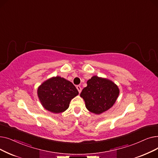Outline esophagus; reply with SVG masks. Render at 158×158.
I'll return each instance as SVG.
<instances>
[{
	"label": "esophagus",
	"mask_w": 158,
	"mask_h": 158,
	"mask_svg": "<svg viewBox=\"0 0 158 158\" xmlns=\"http://www.w3.org/2000/svg\"><path fill=\"white\" fill-rule=\"evenodd\" d=\"M76 88H77V90H78L79 93H81V91H82V88H81V87L80 86L77 85V86H76Z\"/></svg>",
	"instance_id": "esophagus-1"
}]
</instances>
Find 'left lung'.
<instances>
[{"mask_svg": "<svg viewBox=\"0 0 158 158\" xmlns=\"http://www.w3.org/2000/svg\"><path fill=\"white\" fill-rule=\"evenodd\" d=\"M120 93L119 88L107 79L93 76L87 81V86L80 94L88 111L99 114L110 109Z\"/></svg>", "mask_w": 158, "mask_h": 158, "instance_id": "obj_1", "label": "left lung"}]
</instances>
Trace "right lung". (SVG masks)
Masks as SVG:
<instances>
[{
	"mask_svg": "<svg viewBox=\"0 0 158 158\" xmlns=\"http://www.w3.org/2000/svg\"><path fill=\"white\" fill-rule=\"evenodd\" d=\"M38 96L44 108L54 113L67 110L72 99L79 94L72 82L60 76L44 81L38 88Z\"/></svg>",
	"mask_w": 158,
	"mask_h": 158,
	"instance_id": "1",
	"label": "right lung"
}]
</instances>
